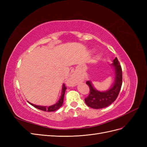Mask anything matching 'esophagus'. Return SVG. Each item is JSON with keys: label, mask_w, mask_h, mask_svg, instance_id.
I'll return each instance as SVG.
<instances>
[{"label": "esophagus", "mask_w": 147, "mask_h": 147, "mask_svg": "<svg viewBox=\"0 0 147 147\" xmlns=\"http://www.w3.org/2000/svg\"><path fill=\"white\" fill-rule=\"evenodd\" d=\"M77 79L76 77H75V75H72V76L69 78L68 80L67 81V84L69 86H73L77 83Z\"/></svg>", "instance_id": "esophagus-1"}]
</instances>
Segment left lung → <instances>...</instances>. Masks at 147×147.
I'll return each mask as SVG.
<instances>
[{"label": "left lung", "instance_id": "obj_1", "mask_svg": "<svg viewBox=\"0 0 147 147\" xmlns=\"http://www.w3.org/2000/svg\"><path fill=\"white\" fill-rule=\"evenodd\" d=\"M115 71V80L113 86L104 92L97 91L92 86L91 82L87 81L90 87V94L84 99L86 104L91 108L99 109L112 104L117 99L122 85V69L117 57H115L112 64Z\"/></svg>", "mask_w": 147, "mask_h": 147}]
</instances>
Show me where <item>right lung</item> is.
Masks as SVG:
<instances>
[{
  "label": "right lung",
  "instance_id": "right-lung-1",
  "mask_svg": "<svg viewBox=\"0 0 147 147\" xmlns=\"http://www.w3.org/2000/svg\"><path fill=\"white\" fill-rule=\"evenodd\" d=\"M66 87L65 86V84H64L63 85V88H62V93H61V96L60 97V99H59V100L57 102V103H56L55 104L49 106V107H45V106H39V105H34L33 104H31L30 102L29 103L32 105V106H34V107L37 108L39 110H41L43 111H45V112H54V111L57 110V109H59L62 106L63 104V101H64V94H65V91L66 90Z\"/></svg>",
  "mask_w": 147,
  "mask_h": 147
}]
</instances>
